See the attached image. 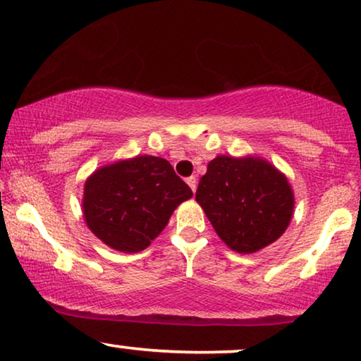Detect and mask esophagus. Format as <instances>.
<instances>
[{
  "label": "esophagus",
  "instance_id": "esophagus-1",
  "mask_svg": "<svg viewBox=\"0 0 361 361\" xmlns=\"http://www.w3.org/2000/svg\"><path fill=\"white\" fill-rule=\"evenodd\" d=\"M185 182H187V184H189L192 192H195V189H197V179H195V177H187Z\"/></svg>",
  "mask_w": 361,
  "mask_h": 361
}]
</instances>
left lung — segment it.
Segmentation results:
<instances>
[{"mask_svg":"<svg viewBox=\"0 0 361 361\" xmlns=\"http://www.w3.org/2000/svg\"><path fill=\"white\" fill-rule=\"evenodd\" d=\"M195 200L220 240L236 253H256L284 233L294 214L288 177L258 156H216Z\"/></svg>","mask_w":361,"mask_h":361,"instance_id":"left-lung-1","label":"left lung"}]
</instances>
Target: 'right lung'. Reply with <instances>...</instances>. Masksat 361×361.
Instances as JSON below:
<instances>
[{"label": "right lung", "instance_id": "1", "mask_svg": "<svg viewBox=\"0 0 361 361\" xmlns=\"http://www.w3.org/2000/svg\"><path fill=\"white\" fill-rule=\"evenodd\" d=\"M190 187L176 176L171 162L136 156L97 169L85 180L83 219L92 233L121 253H137L166 228Z\"/></svg>", "mask_w": 361, "mask_h": 361}]
</instances>
